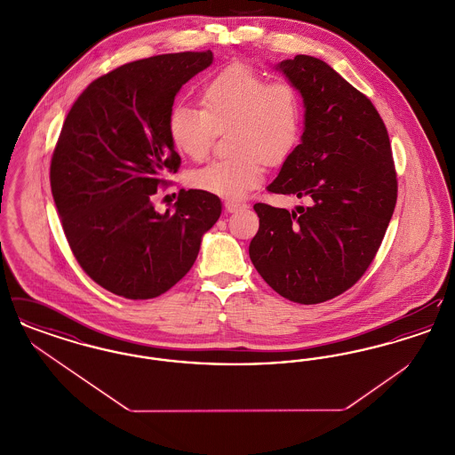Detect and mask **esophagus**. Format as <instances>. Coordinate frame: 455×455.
Masks as SVG:
<instances>
[{"instance_id":"obj_1","label":"esophagus","mask_w":455,"mask_h":455,"mask_svg":"<svg viewBox=\"0 0 455 455\" xmlns=\"http://www.w3.org/2000/svg\"><path fill=\"white\" fill-rule=\"evenodd\" d=\"M243 208H247V204L242 203V201H234V199H227V201H225V210H227L228 213H235V212L243 210Z\"/></svg>"}]
</instances>
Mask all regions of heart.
I'll return each mask as SVG.
<instances>
[{"label": "heart", "instance_id": "heart-1", "mask_svg": "<svg viewBox=\"0 0 455 455\" xmlns=\"http://www.w3.org/2000/svg\"><path fill=\"white\" fill-rule=\"evenodd\" d=\"M199 108L175 106L167 128L173 147L193 160H203L217 131L230 132V158L215 160L189 173L188 184L201 193L242 197L262 180L260 160L276 165L299 145L302 104L288 82H267L245 63H230L201 90Z\"/></svg>", "mask_w": 455, "mask_h": 455}]
</instances>
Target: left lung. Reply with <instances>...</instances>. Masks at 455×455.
Segmentation results:
<instances>
[{
  "instance_id": "left-lung-1",
  "label": "left lung",
  "mask_w": 455,
  "mask_h": 455,
  "mask_svg": "<svg viewBox=\"0 0 455 455\" xmlns=\"http://www.w3.org/2000/svg\"><path fill=\"white\" fill-rule=\"evenodd\" d=\"M276 69L302 95L305 128L267 191L310 204L288 212L256 203L259 230L249 256L276 293L314 305L365 275L395 208L397 175L386 124L367 95L312 56Z\"/></svg>"
}]
</instances>
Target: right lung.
Instances as JSON below:
<instances>
[{
    "label": "right lung",
    "instance_id": "1",
    "mask_svg": "<svg viewBox=\"0 0 455 455\" xmlns=\"http://www.w3.org/2000/svg\"><path fill=\"white\" fill-rule=\"evenodd\" d=\"M213 52H175L93 80L66 116L51 158V191L73 256L114 295L155 299L193 267L221 203L196 189L160 215L152 199L180 167L169 114L180 87Z\"/></svg>",
    "mask_w": 455,
    "mask_h": 455
}]
</instances>
